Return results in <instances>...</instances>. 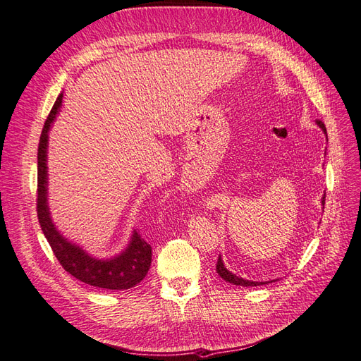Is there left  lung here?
I'll return each instance as SVG.
<instances>
[{
  "label": "left lung",
  "mask_w": 361,
  "mask_h": 361,
  "mask_svg": "<svg viewBox=\"0 0 361 361\" xmlns=\"http://www.w3.org/2000/svg\"><path fill=\"white\" fill-rule=\"evenodd\" d=\"M317 124L324 130V133L327 135V129H325L324 123H322L321 120H318ZM324 204H325V196L322 197V205H324ZM216 271L219 273L220 277L225 279L226 282H229V283H232V285H238V286H258V285H262V282H250V281H246V279H241V277H238V276H235V274H232L231 271H228V270L225 269L224 261H222V258H220V257H219L217 264H216Z\"/></svg>",
  "instance_id": "1"
}]
</instances>
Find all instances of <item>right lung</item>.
I'll return each instance as SVG.
<instances>
[{
    "instance_id": "1",
    "label": "right lung",
    "mask_w": 361,
    "mask_h": 361,
    "mask_svg": "<svg viewBox=\"0 0 361 361\" xmlns=\"http://www.w3.org/2000/svg\"><path fill=\"white\" fill-rule=\"evenodd\" d=\"M63 94L58 96L56 102L44 121L43 130L39 141L37 151V217L43 234L48 240L49 246L63 269L76 277L78 281L91 286L104 289H129L137 285L147 276L151 265V246L137 234L132 237V241L120 257L114 259L100 261L88 257V255L75 244L66 241L58 232L49 217L48 204H46V147H48L49 127L61 106Z\"/></svg>"
}]
</instances>
